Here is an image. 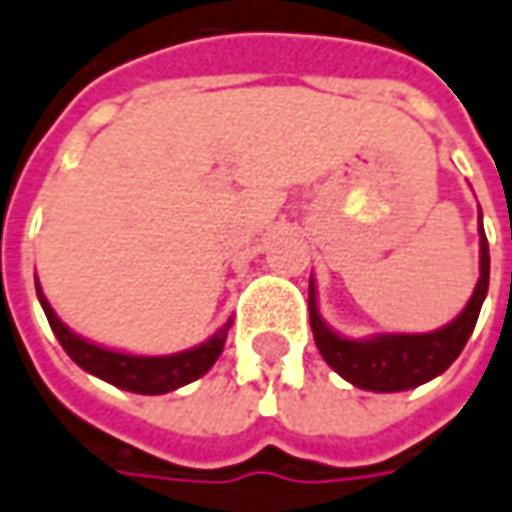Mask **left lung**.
I'll list each match as a JSON object with an SVG mask.
<instances>
[{
	"label": "left lung",
	"instance_id": "1",
	"mask_svg": "<svg viewBox=\"0 0 512 512\" xmlns=\"http://www.w3.org/2000/svg\"><path fill=\"white\" fill-rule=\"evenodd\" d=\"M490 284V250L485 228H479V281L473 287L471 301L456 315L451 324L434 332H386L363 341H352L329 329L318 312L315 281L310 279V327L321 358L352 386L366 392H406L423 386L442 375L465 349L471 338L482 301L488 296Z\"/></svg>",
	"mask_w": 512,
	"mask_h": 512
}]
</instances>
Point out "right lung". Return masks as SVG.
<instances>
[{
	"instance_id": "1",
	"label": "right lung",
	"mask_w": 512,
	"mask_h": 512,
	"mask_svg": "<svg viewBox=\"0 0 512 512\" xmlns=\"http://www.w3.org/2000/svg\"><path fill=\"white\" fill-rule=\"evenodd\" d=\"M36 293H39L41 310H44L50 327L56 332L58 344L64 346V352L89 375L101 377L106 383L135 394L174 392V389H180L185 383L205 375L216 363V358L222 355L228 329H231V321H228V324H222V327L216 329L205 344L177 352V355H160V358L126 355V352H115V349H106V346L92 344V341H84L81 335H75L53 312L39 284H36Z\"/></svg>"
}]
</instances>
